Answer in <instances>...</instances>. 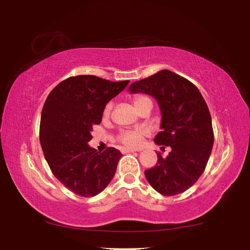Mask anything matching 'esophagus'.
<instances>
[{"label": "esophagus", "mask_w": 250, "mask_h": 250, "mask_svg": "<svg viewBox=\"0 0 250 250\" xmlns=\"http://www.w3.org/2000/svg\"><path fill=\"white\" fill-rule=\"evenodd\" d=\"M135 151H139V150H133V149H126V147H125V149H122V153H131V152H135Z\"/></svg>", "instance_id": "esophagus-1"}]
</instances>
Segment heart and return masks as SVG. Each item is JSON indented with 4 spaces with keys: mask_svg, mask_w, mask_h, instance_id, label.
<instances>
[{
    "mask_svg": "<svg viewBox=\"0 0 250 250\" xmlns=\"http://www.w3.org/2000/svg\"><path fill=\"white\" fill-rule=\"evenodd\" d=\"M133 104L137 110L142 108L143 105L151 104L152 105V100L150 97L146 95H137L133 98ZM112 109V104L109 103L104 105L103 116L104 118H108L110 116V112H111ZM146 135V131L141 129H135V130H124L118 134V141L121 142L122 145L128 146V147H139L141 146L143 138Z\"/></svg>",
    "mask_w": 250,
    "mask_h": 250,
    "instance_id": "1",
    "label": "heart"
}]
</instances>
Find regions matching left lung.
Wrapping results in <instances>:
<instances>
[{"label":"left lung","instance_id":"8db88e82","mask_svg":"<svg viewBox=\"0 0 250 250\" xmlns=\"http://www.w3.org/2000/svg\"><path fill=\"white\" fill-rule=\"evenodd\" d=\"M131 94L153 97L160 105L161 131L154 142L171 146L167 158L145 171L156 192L173 196L185 192L204 172L214 143L208 107L195 84L171 70L163 69L129 87Z\"/></svg>","mask_w":250,"mask_h":250}]
</instances>
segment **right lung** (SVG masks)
Listing matches in <instances>:
<instances>
[{
    "label": "right lung",
    "instance_id": "right-lung-1",
    "mask_svg": "<svg viewBox=\"0 0 250 250\" xmlns=\"http://www.w3.org/2000/svg\"><path fill=\"white\" fill-rule=\"evenodd\" d=\"M128 83L80 75L59 83L45 101L40 126L44 156L55 177L79 196H96L115 175L121 152L108 147L98 153L88 142L104 105Z\"/></svg>",
    "mask_w": 250,
    "mask_h": 250
}]
</instances>
